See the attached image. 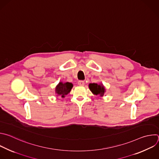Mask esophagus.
I'll use <instances>...</instances> for the list:
<instances>
[{"instance_id": "1", "label": "esophagus", "mask_w": 159, "mask_h": 159, "mask_svg": "<svg viewBox=\"0 0 159 159\" xmlns=\"http://www.w3.org/2000/svg\"><path fill=\"white\" fill-rule=\"evenodd\" d=\"M78 84L80 86H84V81H83V80L78 81Z\"/></svg>"}]
</instances>
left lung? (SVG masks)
I'll return each mask as SVG.
<instances>
[{
    "label": "left lung",
    "instance_id": "left-lung-1",
    "mask_svg": "<svg viewBox=\"0 0 159 159\" xmlns=\"http://www.w3.org/2000/svg\"><path fill=\"white\" fill-rule=\"evenodd\" d=\"M89 88L93 94L95 95H99L100 97H103L105 93V88L103 84L89 83Z\"/></svg>",
    "mask_w": 159,
    "mask_h": 159
}]
</instances>
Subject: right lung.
<instances>
[{"label":"right lung","instance_id":"obj_1","mask_svg":"<svg viewBox=\"0 0 159 159\" xmlns=\"http://www.w3.org/2000/svg\"><path fill=\"white\" fill-rule=\"evenodd\" d=\"M73 85L71 83L59 82L56 86L55 92L57 94V97H61L64 98L65 95H67L71 90Z\"/></svg>","mask_w":159,"mask_h":159}]
</instances>
